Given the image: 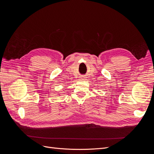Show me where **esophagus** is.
<instances>
[{
  "label": "esophagus",
  "instance_id": "34e87169",
  "mask_svg": "<svg viewBox=\"0 0 154 154\" xmlns=\"http://www.w3.org/2000/svg\"><path fill=\"white\" fill-rule=\"evenodd\" d=\"M86 80V78L85 77H82V78H81L80 79V80H81V81H83V80Z\"/></svg>",
  "mask_w": 154,
  "mask_h": 154
}]
</instances>
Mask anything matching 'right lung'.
I'll list each match as a JSON object with an SVG mask.
<instances>
[{
  "mask_svg": "<svg viewBox=\"0 0 154 154\" xmlns=\"http://www.w3.org/2000/svg\"><path fill=\"white\" fill-rule=\"evenodd\" d=\"M59 95H60V94H59Z\"/></svg>",
  "mask_w": 154,
  "mask_h": 154,
  "instance_id": "obj_1",
  "label": "right lung"
}]
</instances>
